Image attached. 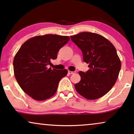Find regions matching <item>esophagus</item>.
<instances>
[{
    "mask_svg": "<svg viewBox=\"0 0 134 134\" xmlns=\"http://www.w3.org/2000/svg\"><path fill=\"white\" fill-rule=\"evenodd\" d=\"M74 72L73 71H68V74H74Z\"/></svg>",
    "mask_w": 134,
    "mask_h": 134,
    "instance_id": "34e87169",
    "label": "esophagus"
}]
</instances>
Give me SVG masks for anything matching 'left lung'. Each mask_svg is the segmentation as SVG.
Wrapping results in <instances>:
<instances>
[{"label": "left lung", "instance_id": "left-lung-1", "mask_svg": "<svg viewBox=\"0 0 134 134\" xmlns=\"http://www.w3.org/2000/svg\"><path fill=\"white\" fill-rule=\"evenodd\" d=\"M70 37L81 50L83 60L89 68L86 72H79L81 79L74 86L76 91L88 100L103 97L115 84L121 69L115 47L96 33L81 32Z\"/></svg>", "mask_w": 134, "mask_h": 134}]
</instances>
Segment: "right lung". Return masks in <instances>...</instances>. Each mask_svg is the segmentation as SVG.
<instances>
[{
	"instance_id": "obj_1",
	"label": "right lung",
	"mask_w": 134,
	"mask_h": 134,
	"mask_svg": "<svg viewBox=\"0 0 134 134\" xmlns=\"http://www.w3.org/2000/svg\"><path fill=\"white\" fill-rule=\"evenodd\" d=\"M68 36L47 34L31 38L22 45L14 58V74L19 86L36 100H44L56 93L67 69L47 67L69 41Z\"/></svg>"
}]
</instances>
